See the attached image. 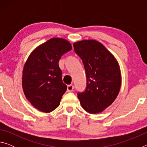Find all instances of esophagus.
I'll return each instance as SVG.
<instances>
[{"instance_id": "obj_1", "label": "esophagus", "mask_w": 147, "mask_h": 147, "mask_svg": "<svg viewBox=\"0 0 147 147\" xmlns=\"http://www.w3.org/2000/svg\"><path fill=\"white\" fill-rule=\"evenodd\" d=\"M73 89H74V86L73 84L67 86V90L68 92H72L73 91Z\"/></svg>"}]
</instances>
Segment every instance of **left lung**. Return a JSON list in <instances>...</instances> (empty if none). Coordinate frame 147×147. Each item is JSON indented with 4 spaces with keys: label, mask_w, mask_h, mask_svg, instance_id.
Here are the masks:
<instances>
[{
    "label": "left lung",
    "mask_w": 147,
    "mask_h": 147,
    "mask_svg": "<svg viewBox=\"0 0 147 147\" xmlns=\"http://www.w3.org/2000/svg\"><path fill=\"white\" fill-rule=\"evenodd\" d=\"M73 46L83 61L87 77L85 91L78 93L81 106L89 113L102 112L113 102L120 91L121 73L118 61L96 40L75 42Z\"/></svg>",
    "instance_id": "left-lung-1"
}]
</instances>
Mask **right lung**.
Wrapping results in <instances>:
<instances>
[{
	"instance_id": "add662e5",
	"label": "right lung",
	"mask_w": 147,
	"mask_h": 147,
	"mask_svg": "<svg viewBox=\"0 0 147 147\" xmlns=\"http://www.w3.org/2000/svg\"><path fill=\"white\" fill-rule=\"evenodd\" d=\"M72 49L71 44L59 38L50 39L30 54L23 70L22 87L34 108L49 113L58 108L67 86L62 81L58 62Z\"/></svg>"
}]
</instances>
